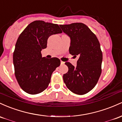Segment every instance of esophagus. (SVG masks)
<instances>
[{
  "label": "esophagus",
  "instance_id": "34e87169",
  "mask_svg": "<svg viewBox=\"0 0 122 122\" xmlns=\"http://www.w3.org/2000/svg\"><path fill=\"white\" fill-rule=\"evenodd\" d=\"M61 65H63V64H65V62H64V61H61Z\"/></svg>",
  "mask_w": 122,
  "mask_h": 122
}]
</instances>
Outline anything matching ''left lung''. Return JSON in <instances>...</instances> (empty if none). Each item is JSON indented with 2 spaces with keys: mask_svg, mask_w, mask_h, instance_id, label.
I'll return each instance as SVG.
<instances>
[{
  "mask_svg": "<svg viewBox=\"0 0 122 122\" xmlns=\"http://www.w3.org/2000/svg\"><path fill=\"white\" fill-rule=\"evenodd\" d=\"M70 38V54L78 56L76 66L66 62L68 71L63 81L68 89L77 94H84L94 88L102 73V54L97 38L86 25L73 23L60 25Z\"/></svg>",
  "mask_w": 122,
  "mask_h": 122,
  "instance_id": "left-lung-1",
  "label": "left lung"
}]
</instances>
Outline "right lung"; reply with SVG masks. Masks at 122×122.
<instances>
[{
	"label": "right lung",
	"mask_w": 122,
	"mask_h": 122,
	"mask_svg": "<svg viewBox=\"0 0 122 122\" xmlns=\"http://www.w3.org/2000/svg\"><path fill=\"white\" fill-rule=\"evenodd\" d=\"M58 25L35 20L19 36L13 54L15 75L20 87L29 94L44 91L50 82L51 75L61 65L57 57H42L50 36L61 33Z\"/></svg>",
	"instance_id": "right-lung-1"
}]
</instances>
